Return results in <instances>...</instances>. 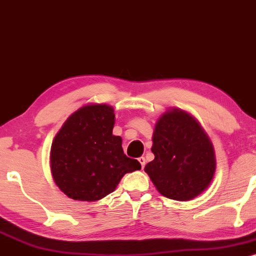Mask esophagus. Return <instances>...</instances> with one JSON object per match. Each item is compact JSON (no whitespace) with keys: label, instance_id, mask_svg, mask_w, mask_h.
<instances>
[{"label":"esophagus","instance_id":"1","mask_svg":"<svg viewBox=\"0 0 256 256\" xmlns=\"http://www.w3.org/2000/svg\"><path fill=\"white\" fill-rule=\"evenodd\" d=\"M138 160H139V163H140V164H142V168H144V166H145V163H146L145 157H139V158H138Z\"/></svg>","mask_w":256,"mask_h":256}]
</instances>
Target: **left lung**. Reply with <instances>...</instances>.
Returning a JSON list of instances; mask_svg holds the SVG:
<instances>
[{"mask_svg":"<svg viewBox=\"0 0 256 256\" xmlns=\"http://www.w3.org/2000/svg\"><path fill=\"white\" fill-rule=\"evenodd\" d=\"M152 142L154 160L145 172L160 194L190 200L210 185L216 168L213 144L190 114L166 111L154 126Z\"/></svg>","mask_w":256,"mask_h":256,"instance_id":"left-lung-1","label":"left lung"}]
</instances>
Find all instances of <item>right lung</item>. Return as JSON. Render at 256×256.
<instances>
[{
    "label": "right lung",
    "instance_id": "add662e5",
    "mask_svg": "<svg viewBox=\"0 0 256 256\" xmlns=\"http://www.w3.org/2000/svg\"><path fill=\"white\" fill-rule=\"evenodd\" d=\"M114 108L88 104L65 120L50 148L54 182L68 197L94 202L116 190L123 175L142 169L112 134Z\"/></svg>",
    "mask_w": 256,
    "mask_h": 256
}]
</instances>
